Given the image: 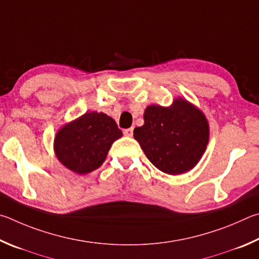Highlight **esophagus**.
I'll list each match as a JSON object with an SVG mask.
<instances>
[{
	"instance_id": "obj_1",
	"label": "esophagus",
	"mask_w": 259,
	"mask_h": 259,
	"mask_svg": "<svg viewBox=\"0 0 259 259\" xmlns=\"http://www.w3.org/2000/svg\"><path fill=\"white\" fill-rule=\"evenodd\" d=\"M133 127H131V128H127V130H124V135H126V137H133Z\"/></svg>"
}]
</instances>
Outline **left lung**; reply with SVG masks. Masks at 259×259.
<instances>
[{
    "label": "left lung",
    "instance_id": "1",
    "mask_svg": "<svg viewBox=\"0 0 259 259\" xmlns=\"http://www.w3.org/2000/svg\"><path fill=\"white\" fill-rule=\"evenodd\" d=\"M143 118L134 139L158 169L180 175L196 167L209 141V124L200 109L178 97L169 107L148 106Z\"/></svg>",
    "mask_w": 259,
    "mask_h": 259
}]
</instances>
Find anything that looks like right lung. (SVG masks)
I'll use <instances>...</instances> for the list:
<instances>
[{
    "label": "right lung",
    "instance_id": "add662e5",
    "mask_svg": "<svg viewBox=\"0 0 259 259\" xmlns=\"http://www.w3.org/2000/svg\"><path fill=\"white\" fill-rule=\"evenodd\" d=\"M121 137V131L110 116L88 111L58 130L53 150L66 168L85 175L102 165L111 144Z\"/></svg>",
    "mask_w": 259,
    "mask_h": 259
}]
</instances>
